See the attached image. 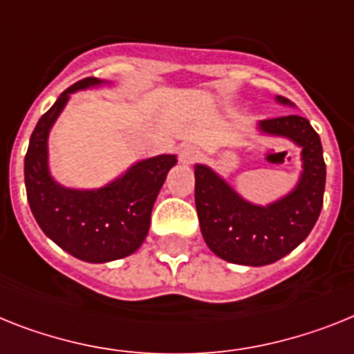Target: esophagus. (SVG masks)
Returning <instances> with one entry per match:
<instances>
[{
	"mask_svg": "<svg viewBox=\"0 0 354 354\" xmlns=\"http://www.w3.org/2000/svg\"><path fill=\"white\" fill-rule=\"evenodd\" d=\"M198 157H201V150L195 146L188 145L180 150V162H184V165H194L195 160H198Z\"/></svg>",
	"mask_w": 354,
	"mask_h": 354,
	"instance_id": "obj_1",
	"label": "esophagus"
}]
</instances>
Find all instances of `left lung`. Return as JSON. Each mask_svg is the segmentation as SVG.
<instances>
[{"label":"left lung","mask_w":354,"mask_h":354,"mask_svg":"<svg viewBox=\"0 0 354 354\" xmlns=\"http://www.w3.org/2000/svg\"><path fill=\"white\" fill-rule=\"evenodd\" d=\"M279 101L288 103L282 97ZM261 128L302 146V179L282 201L268 208L253 206L209 168H195V206L204 241L215 255L233 264L266 266L286 257L313 230L324 204L322 142L308 119L270 118L261 122Z\"/></svg>","instance_id":"left-lung-1"}]
</instances>
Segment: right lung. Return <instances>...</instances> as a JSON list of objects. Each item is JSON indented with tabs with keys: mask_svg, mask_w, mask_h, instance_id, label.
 Listing matches in <instances>:
<instances>
[{
	"mask_svg": "<svg viewBox=\"0 0 354 354\" xmlns=\"http://www.w3.org/2000/svg\"><path fill=\"white\" fill-rule=\"evenodd\" d=\"M101 81L81 79L61 93L41 115L25 156L26 198L39 227L70 255L84 262H110L141 246L150 230V215L175 156H159L133 168L101 189H66L52 180L46 168V137L65 106L68 93Z\"/></svg>",
	"mask_w": 354,
	"mask_h": 354,
	"instance_id": "obj_1",
	"label": "right lung"
}]
</instances>
